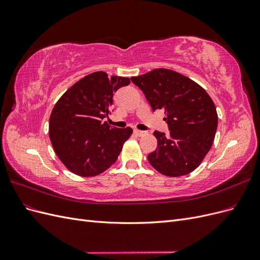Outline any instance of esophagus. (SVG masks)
Listing matches in <instances>:
<instances>
[{"label": "esophagus", "mask_w": 260, "mask_h": 260, "mask_svg": "<svg viewBox=\"0 0 260 260\" xmlns=\"http://www.w3.org/2000/svg\"><path fill=\"white\" fill-rule=\"evenodd\" d=\"M135 133H136V136H138V137H143V136H145L146 133L144 132V131H141V130H135Z\"/></svg>", "instance_id": "obj_1"}]
</instances>
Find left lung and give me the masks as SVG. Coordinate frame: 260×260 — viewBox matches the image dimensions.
<instances>
[{
	"label": "left lung",
	"mask_w": 260,
	"mask_h": 260,
	"mask_svg": "<svg viewBox=\"0 0 260 260\" xmlns=\"http://www.w3.org/2000/svg\"><path fill=\"white\" fill-rule=\"evenodd\" d=\"M153 111L165 109L170 137L155 131L157 149L149 164L167 177L185 176L198 168L214 142L218 115L208 93L175 70L158 68L132 77Z\"/></svg>",
	"instance_id": "8db88e82"
}]
</instances>
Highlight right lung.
<instances>
[{
	"label": "right lung",
	"mask_w": 260,
	"mask_h": 260,
	"mask_svg": "<svg viewBox=\"0 0 260 260\" xmlns=\"http://www.w3.org/2000/svg\"><path fill=\"white\" fill-rule=\"evenodd\" d=\"M129 83V78L92 73L56 102L50 116L49 135L54 152L69 171L95 177L115 164L132 129L112 128L103 119L111 115L113 92Z\"/></svg>",
	"instance_id": "1"
}]
</instances>
